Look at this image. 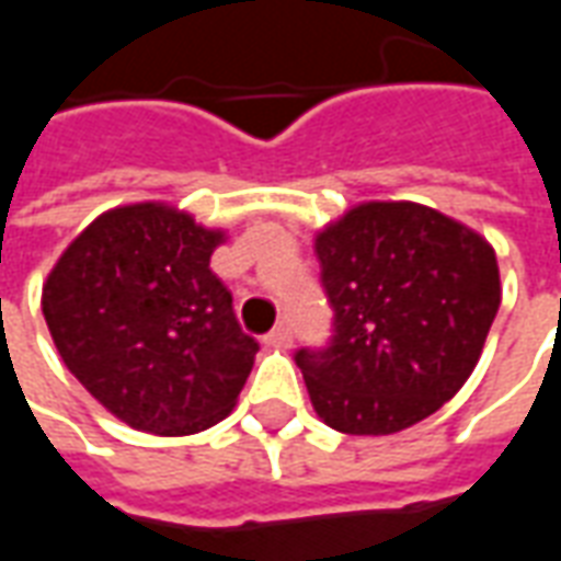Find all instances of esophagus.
I'll use <instances>...</instances> for the list:
<instances>
[{"label": "esophagus", "mask_w": 561, "mask_h": 561, "mask_svg": "<svg viewBox=\"0 0 561 561\" xmlns=\"http://www.w3.org/2000/svg\"><path fill=\"white\" fill-rule=\"evenodd\" d=\"M264 342H267V345H273V348H291V342H294L291 328H288V324H279V328H273L267 336H264Z\"/></svg>", "instance_id": "obj_1"}]
</instances>
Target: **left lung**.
<instances>
[{
  "mask_svg": "<svg viewBox=\"0 0 561 561\" xmlns=\"http://www.w3.org/2000/svg\"><path fill=\"white\" fill-rule=\"evenodd\" d=\"M316 255L333 336L294 360L318 417L390 435L438 412L471 376L502 304L493 245L438 209L369 201L318 233Z\"/></svg>",
  "mask_w": 561,
  "mask_h": 561,
  "instance_id": "obj_1",
  "label": "left lung"
}]
</instances>
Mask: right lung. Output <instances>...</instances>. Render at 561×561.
<instances>
[{"mask_svg":"<svg viewBox=\"0 0 561 561\" xmlns=\"http://www.w3.org/2000/svg\"><path fill=\"white\" fill-rule=\"evenodd\" d=\"M221 231L164 204L102 213L47 276L42 312L68 373L135 430L192 435L231 414L257 342L209 270Z\"/></svg>","mask_w":561,"mask_h":561,"instance_id":"add662e5","label":"right lung"}]
</instances>
